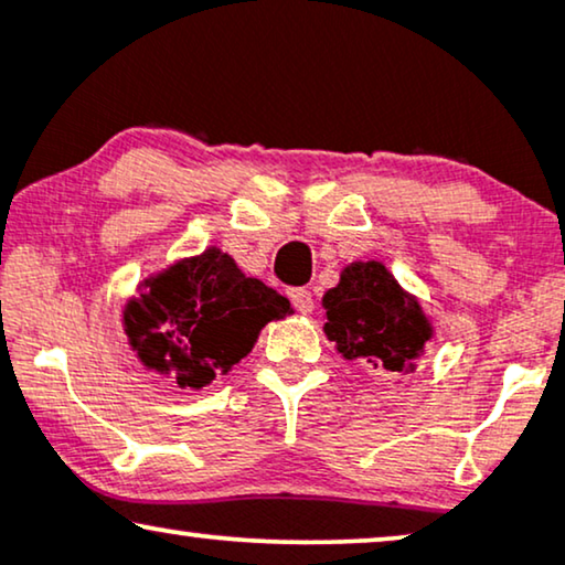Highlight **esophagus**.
<instances>
[{"label": "esophagus", "instance_id": "esophagus-1", "mask_svg": "<svg viewBox=\"0 0 565 565\" xmlns=\"http://www.w3.org/2000/svg\"><path fill=\"white\" fill-rule=\"evenodd\" d=\"M288 298H290V303L296 306V311H300V313H311V311H313V296H311V290H306V288H290V290H288Z\"/></svg>", "mask_w": 565, "mask_h": 565}]
</instances>
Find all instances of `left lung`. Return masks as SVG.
Listing matches in <instances>:
<instances>
[{
	"mask_svg": "<svg viewBox=\"0 0 565 565\" xmlns=\"http://www.w3.org/2000/svg\"><path fill=\"white\" fill-rule=\"evenodd\" d=\"M323 331L347 360L373 362L391 373L412 367L429 339L419 303L377 262H358L323 296Z\"/></svg>",
	"mask_w": 565,
	"mask_h": 565,
	"instance_id": "left-lung-1",
	"label": "left lung"
}]
</instances>
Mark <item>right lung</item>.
<instances>
[{"label":"right lung","instance_id":"right-lung-1","mask_svg":"<svg viewBox=\"0 0 565 565\" xmlns=\"http://www.w3.org/2000/svg\"><path fill=\"white\" fill-rule=\"evenodd\" d=\"M126 311L130 344L146 365L203 388L246 358L267 321L282 319L288 298L246 277L228 254L207 249L146 282Z\"/></svg>","mask_w":565,"mask_h":565}]
</instances>
